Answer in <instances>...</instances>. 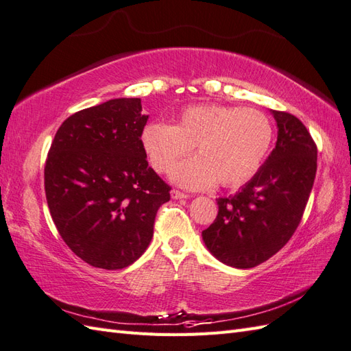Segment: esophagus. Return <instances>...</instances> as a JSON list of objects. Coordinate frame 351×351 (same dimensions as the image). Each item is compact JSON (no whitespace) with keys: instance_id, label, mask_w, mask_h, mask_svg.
<instances>
[{"instance_id":"1","label":"esophagus","mask_w":351,"mask_h":351,"mask_svg":"<svg viewBox=\"0 0 351 351\" xmlns=\"http://www.w3.org/2000/svg\"><path fill=\"white\" fill-rule=\"evenodd\" d=\"M170 195H172V199H189V194L179 191L176 189H173L172 191H170Z\"/></svg>"}]
</instances>
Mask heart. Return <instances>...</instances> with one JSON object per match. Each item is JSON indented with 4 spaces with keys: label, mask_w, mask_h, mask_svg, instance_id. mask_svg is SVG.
Listing matches in <instances>:
<instances>
[{
    "label": "heart",
    "mask_w": 351,
    "mask_h": 351,
    "mask_svg": "<svg viewBox=\"0 0 351 351\" xmlns=\"http://www.w3.org/2000/svg\"><path fill=\"white\" fill-rule=\"evenodd\" d=\"M143 151L158 173H166L193 146L197 157L179 162L172 179L186 189L239 186L256 175L274 141L263 112L241 106L197 104L184 109L173 125L152 122L141 136Z\"/></svg>",
    "instance_id": "obj_1"
}]
</instances>
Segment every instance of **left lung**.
Wrapping results in <instances>:
<instances>
[{
	"mask_svg": "<svg viewBox=\"0 0 351 351\" xmlns=\"http://www.w3.org/2000/svg\"><path fill=\"white\" fill-rule=\"evenodd\" d=\"M278 137L265 165L202 232L208 250L229 266L254 267L290 241L302 219L317 172V145L302 121L272 110Z\"/></svg>",
	"mask_w": 351,
	"mask_h": 351,
	"instance_id": "left-lung-1",
	"label": "left lung"
}]
</instances>
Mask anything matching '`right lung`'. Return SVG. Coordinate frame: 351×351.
<instances>
[{
  "instance_id": "add662e5",
  "label": "right lung",
  "mask_w": 351,
  "mask_h": 351,
  "mask_svg": "<svg viewBox=\"0 0 351 351\" xmlns=\"http://www.w3.org/2000/svg\"><path fill=\"white\" fill-rule=\"evenodd\" d=\"M141 99H115L73 113L56 132L45 191L56 230L94 267L117 271L148 248L170 185L148 166Z\"/></svg>"
}]
</instances>
